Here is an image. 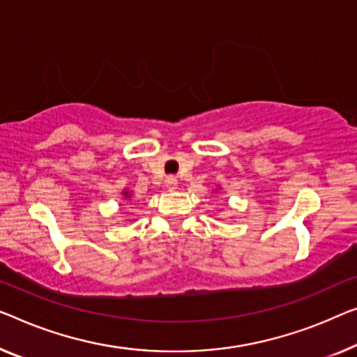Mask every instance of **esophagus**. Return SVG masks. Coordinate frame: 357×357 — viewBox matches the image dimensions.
<instances>
[{
  "mask_svg": "<svg viewBox=\"0 0 357 357\" xmlns=\"http://www.w3.org/2000/svg\"><path fill=\"white\" fill-rule=\"evenodd\" d=\"M165 185H167L168 190H176L178 189V179L174 176H168L165 181Z\"/></svg>",
  "mask_w": 357,
  "mask_h": 357,
  "instance_id": "1",
  "label": "esophagus"
}]
</instances>
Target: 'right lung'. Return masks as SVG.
I'll return each instance as SVG.
<instances>
[{
	"label": "right lung",
	"mask_w": 357,
	"mask_h": 357,
	"mask_svg": "<svg viewBox=\"0 0 357 357\" xmlns=\"http://www.w3.org/2000/svg\"><path fill=\"white\" fill-rule=\"evenodd\" d=\"M121 195H123V199L126 202L131 200V194H130V190H128V189H123V192H121Z\"/></svg>",
	"instance_id": "obj_1"
}]
</instances>
